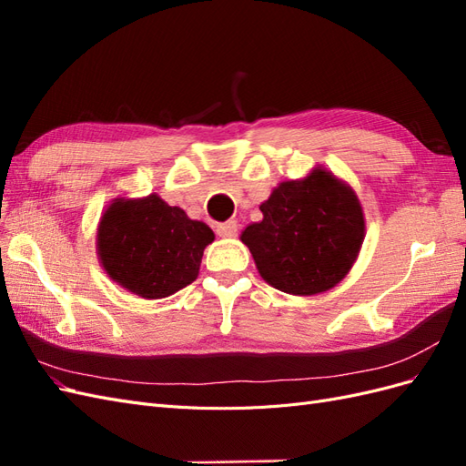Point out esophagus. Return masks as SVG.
Masks as SVG:
<instances>
[{
	"instance_id": "34e87169",
	"label": "esophagus",
	"mask_w": 466,
	"mask_h": 466,
	"mask_svg": "<svg viewBox=\"0 0 466 466\" xmlns=\"http://www.w3.org/2000/svg\"><path fill=\"white\" fill-rule=\"evenodd\" d=\"M216 233H218L219 237H223V238L235 237V235H237V221L229 219V221H225V223H218V225H216Z\"/></svg>"
}]
</instances>
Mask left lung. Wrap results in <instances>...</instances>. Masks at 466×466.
<instances>
[{"instance_id": "obj_1", "label": "left lung", "mask_w": 466, "mask_h": 466, "mask_svg": "<svg viewBox=\"0 0 466 466\" xmlns=\"http://www.w3.org/2000/svg\"><path fill=\"white\" fill-rule=\"evenodd\" d=\"M241 241L266 284L291 295L329 291L348 276L365 237L358 194L324 167L286 180L260 204Z\"/></svg>"}]
</instances>
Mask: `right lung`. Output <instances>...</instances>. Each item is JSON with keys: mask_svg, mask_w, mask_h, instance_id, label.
Listing matches in <instances>:
<instances>
[{"mask_svg": "<svg viewBox=\"0 0 466 466\" xmlns=\"http://www.w3.org/2000/svg\"><path fill=\"white\" fill-rule=\"evenodd\" d=\"M204 221L161 196L115 198L96 228V257L106 276L144 299H163L198 278L204 248L214 243Z\"/></svg>", "mask_w": 466, "mask_h": 466, "instance_id": "obj_1", "label": "right lung"}]
</instances>
